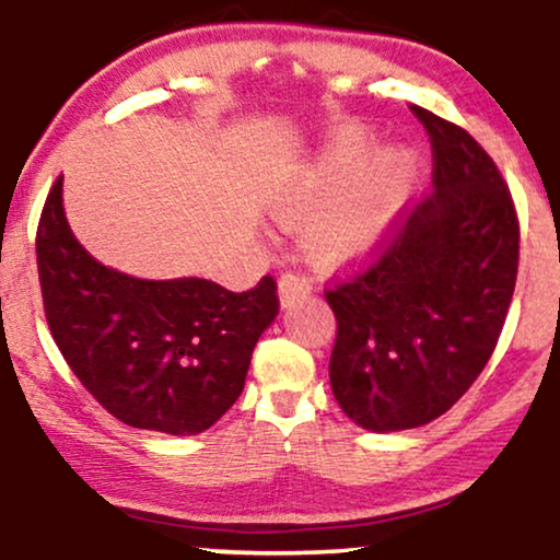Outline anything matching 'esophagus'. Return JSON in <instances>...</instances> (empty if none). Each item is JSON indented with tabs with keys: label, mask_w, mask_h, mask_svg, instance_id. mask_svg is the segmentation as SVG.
Segmentation results:
<instances>
[{
	"label": "esophagus",
	"mask_w": 560,
	"mask_h": 560,
	"mask_svg": "<svg viewBox=\"0 0 560 560\" xmlns=\"http://www.w3.org/2000/svg\"><path fill=\"white\" fill-rule=\"evenodd\" d=\"M311 289H313L311 281H307L305 276L298 273V271H287V273L279 279L281 300L298 298V294H307V292H311Z\"/></svg>",
	"instance_id": "1"
}]
</instances>
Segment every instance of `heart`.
I'll use <instances>...</instances> for the list:
<instances>
[{
	"mask_svg": "<svg viewBox=\"0 0 560 560\" xmlns=\"http://www.w3.org/2000/svg\"><path fill=\"white\" fill-rule=\"evenodd\" d=\"M363 150V137L352 133L334 155L294 173L276 195L273 215L281 223L294 226L313 218L307 247L326 266H342L371 253L413 182V158L402 150L378 152L352 174Z\"/></svg>",
	"mask_w": 560,
	"mask_h": 560,
	"instance_id": "obj_1",
	"label": "heart"
}]
</instances>
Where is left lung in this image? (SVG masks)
I'll use <instances>...</instances> for the list:
<instances>
[{
  "instance_id": "left-lung-1",
  "label": "left lung",
  "mask_w": 560,
  "mask_h": 560,
  "mask_svg": "<svg viewBox=\"0 0 560 560\" xmlns=\"http://www.w3.org/2000/svg\"><path fill=\"white\" fill-rule=\"evenodd\" d=\"M432 141L434 191L389 223L371 260L326 289L337 402L371 432L434 421L498 347L518 273L503 173L466 128L410 105Z\"/></svg>"
}]
</instances>
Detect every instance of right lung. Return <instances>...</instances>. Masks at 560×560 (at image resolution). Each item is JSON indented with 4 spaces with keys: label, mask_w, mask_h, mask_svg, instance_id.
Here are the masks:
<instances>
[{
    "label": "right lung",
    "mask_w": 560,
    "mask_h": 560,
    "mask_svg": "<svg viewBox=\"0 0 560 560\" xmlns=\"http://www.w3.org/2000/svg\"><path fill=\"white\" fill-rule=\"evenodd\" d=\"M44 316L75 378L137 429L199 434L236 402L255 342L279 313L273 276L247 292L144 281L96 262L62 213V176L36 229Z\"/></svg>",
    "instance_id": "right-lung-1"
}]
</instances>
